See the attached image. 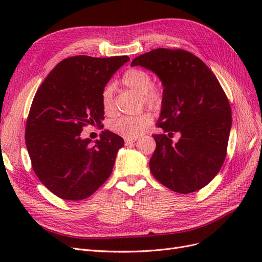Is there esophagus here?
Here are the masks:
<instances>
[{
    "instance_id": "esophagus-1",
    "label": "esophagus",
    "mask_w": 262,
    "mask_h": 262,
    "mask_svg": "<svg viewBox=\"0 0 262 262\" xmlns=\"http://www.w3.org/2000/svg\"><path fill=\"white\" fill-rule=\"evenodd\" d=\"M136 141H137V139H125L124 140V144L125 145H130V144H133Z\"/></svg>"
}]
</instances>
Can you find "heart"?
<instances>
[{"mask_svg": "<svg viewBox=\"0 0 262 262\" xmlns=\"http://www.w3.org/2000/svg\"><path fill=\"white\" fill-rule=\"evenodd\" d=\"M121 84L126 89L140 94L141 101L150 109L160 108L163 100V93L158 86L153 85L152 76L141 69L126 70L121 77ZM101 106L105 114L112 115L115 112L114 89L106 86L101 93ZM153 118L148 113H141L136 116L120 117L110 123L109 128L118 136L125 139H137L152 123Z\"/></svg>", "mask_w": 262, "mask_h": 262, "instance_id": "b5f03b06", "label": "heart"}]
</instances>
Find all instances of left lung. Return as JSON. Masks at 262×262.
Segmentation results:
<instances>
[{
    "label": "left lung",
    "mask_w": 262,
    "mask_h": 262,
    "mask_svg": "<svg viewBox=\"0 0 262 262\" xmlns=\"http://www.w3.org/2000/svg\"><path fill=\"white\" fill-rule=\"evenodd\" d=\"M163 84L162 110L149 160L152 175L172 191L190 193L217 175L226 156L232 110L216 76L192 53L158 48L133 59ZM176 132L181 139L172 144Z\"/></svg>",
    "instance_id": "8db88e82"
}]
</instances>
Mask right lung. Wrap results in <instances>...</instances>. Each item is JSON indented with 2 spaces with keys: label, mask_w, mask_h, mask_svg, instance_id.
Masks as SVG:
<instances>
[{
  "label": "right lung",
  "mask_w": 262,
  "mask_h": 262,
  "mask_svg": "<svg viewBox=\"0 0 262 262\" xmlns=\"http://www.w3.org/2000/svg\"><path fill=\"white\" fill-rule=\"evenodd\" d=\"M126 55L62 60L46 77L31 104L25 141L37 177L52 193L78 201L109 178L124 141L109 130L92 143L82 139L87 124L101 125V93Z\"/></svg>",
  "instance_id": "add662e5"
}]
</instances>
